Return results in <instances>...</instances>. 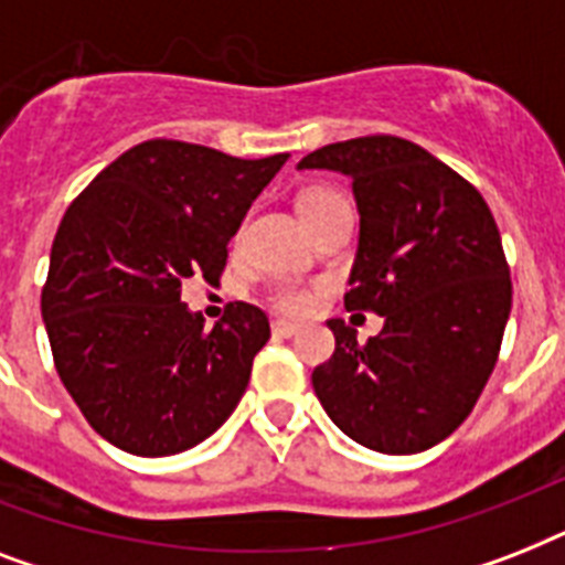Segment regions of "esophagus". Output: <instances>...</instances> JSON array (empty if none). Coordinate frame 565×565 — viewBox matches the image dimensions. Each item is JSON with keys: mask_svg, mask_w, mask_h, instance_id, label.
I'll return each mask as SVG.
<instances>
[{"mask_svg": "<svg viewBox=\"0 0 565 565\" xmlns=\"http://www.w3.org/2000/svg\"><path fill=\"white\" fill-rule=\"evenodd\" d=\"M301 331L299 322H290V319H275L273 322V334L278 337H296Z\"/></svg>", "mask_w": 565, "mask_h": 565, "instance_id": "1", "label": "esophagus"}]
</instances>
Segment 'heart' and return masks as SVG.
<instances>
[{"instance_id": "1", "label": "heart", "mask_w": 565, "mask_h": 565, "mask_svg": "<svg viewBox=\"0 0 565 565\" xmlns=\"http://www.w3.org/2000/svg\"><path fill=\"white\" fill-rule=\"evenodd\" d=\"M331 202H340V195L334 193V190L328 188H310L301 193L299 199V213L301 216H308V213H317L322 211L326 204ZM269 301H273L275 308L284 310V313H301V310H308L310 305V292L305 290V287H299V284H275L273 292H269Z\"/></svg>"}]
</instances>
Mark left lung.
<instances>
[{"mask_svg": "<svg viewBox=\"0 0 565 565\" xmlns=\"http://www.w3.org/2000/svg\"><path fill=\"white\" fill-rule=\"evenodd\" d=\"M299 170L352 179L361 213L349 310L384 317L358 343L328 319L337 349L313 390L337 428L384 455H416L463 425L499 361L510 317V269L483 195L402 137L322 146Z\"/></svg>", "mask_w": 565, "mask_h": 565, "instance_id": "8db88e82", "label": "left lung"}]
</instances>
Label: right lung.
Segmentation results:
<instances>
[{"label": "right lung", "instance_id": "right-lung-1", "mask_svg": "<svg viewBox=\"0 0 565 565\" xmlns=\"http://www.w3.org/2000/svg\"><path fill=\"white\" fill-rule=\"evenodd\" d=\"M287 158L146 140L66 207L40 310L66 393L110 446L179 455L239 404L269 319L231 301L207 328L181 287L220 281L228 239Z\"/></svg>", "mask_w": 565, "mask_h": 565}]
</instances>
